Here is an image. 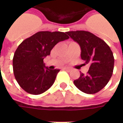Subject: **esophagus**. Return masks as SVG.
I'll list each match as a JSON object with an SVG mask.
<instances>
[{"instance_id":"34e87169","label":"esophagus","mask_w":123,"mask_h":123,"mask_svg":"<svg viewBox=\"0 0 123 123\" xmlns=\"http://www.w3.org/2000/svg\"><path fill=\"white\" fill-rule=\"evenodd\" d=\"M64 70H68V71H70L72 69L70 68H69V67H64Z\"/></svg>"}]
</instances>
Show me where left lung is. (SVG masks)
<instances>
[{
	"mask_svg": "<svg viewBox=\"0 0 123 123\" xmlns=\"http://www.w3.org/2000/svg\"><path fill=\"white\" fill-rule=\"evenodd\" d=\"M66 33L81 48V57L90 64L86 74H80L74 84L81 92L95 94L105 87L111 78L114 58L110 46L89 31H68Z\"/></svg>",
	"mask_w": 123,
	"mask_h": 123,
	"instance_id": "left-lung-1",
	"label": "left lung"
}]
</instances>
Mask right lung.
Masks as SVG:
<instances>
[{
    "label": "right lung",
    "mask_w": 123,
    "mask_h": 123,
    "mask_svg": "<svg viewBox=\"0 0 123 123\" xmlns=\"http://www.w3.org/2000/svg\"><path fill=\"white\" fill-rule=\"evenodd\" d=\"M66 33L40 31L18 46L13 58V70L20 86L31 94H40L54 83L59 69H49L44 58L61 41L68 39Z\"/></svg>",
    "instance_id": "1"
}]
</instances>
